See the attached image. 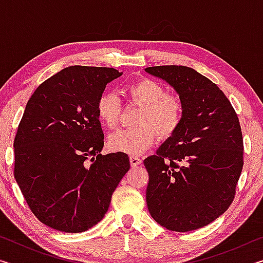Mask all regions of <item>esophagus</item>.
I'll return each mask as SVG.
<instances>
[{"label": "esophagus", "instance_id": "esophagus-1", "mask_svg": "<svg viewBox=\"0 0 263 263\" xmlns=\"http://www.w3.org/2000/svg\"><path fill=\"white\" fill-rule=\"evenodd\" d=\"M141 162H142V160L140 158H138V157H131L130 158V163H131L132 167L139 166Z\"/></svg>", "mask_w": 263, "mask_h": 263}]
</instances>
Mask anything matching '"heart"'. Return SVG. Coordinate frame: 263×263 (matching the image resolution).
<instances>
[{
    "label": "heart",
    "mask_w": 263,
    "mask_h": 263,
    "mask_svg": "<svg viewBox=\"0 0 263 263\" xmlns=\"http://www.w3.org/2000/svg\"><path fill=\"white\" fill-rule=\"evenodd\" d=\"M127 101L138 105L136 128H121L111 133L108 146L114 152L139 155L160 139L172 137L183 119V104L177 96L168 94L167 88L155 80L142 78L124 89ZM122 104L114 92L102 94L96 103V112L104 126L112 128L119 121Z\"/></svg>",
    "instance_id": "1"
}]
</instances>
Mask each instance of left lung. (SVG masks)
<instances>
[{
    "instance_id": "left-lung-1",
    "label": "left lung",
    "mask_w": 263,
    "mask_h": 263,
    "mask_svg": "<svg viewBox=\"0 0 263 263\" xmlns=\"http://www.w3.org/2000/svg\"><path fill=\"white\" fill-rule=\"evenodd\" d=\"M183 104L177 131L144 160L153 219L176 232L201 229L228 210L243 166L239 118L217 84L185 66H154Z\"/></svg>"
}]
</instances>
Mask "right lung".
I'll return each instance as SVG.
<instances>
[{
  "instance_id": "1",
  "label": "right lung",
  "mask_w": 263,
  "mask_h": 263,
  "mask_svg": "<svg viewBox=\"0 0 263 263\" xmlns=\"http://www.w3.org/2000/svg\"><path fill=\"white\" fill-rule=\"evenodd\" d=\"M122 74L70 66L26 103L14 140V175L30 210L57 231L84 232L102 220L130 169L127 154H101L104 135L96 112L106 84Z\"/></svg>"
}]
</instances>
